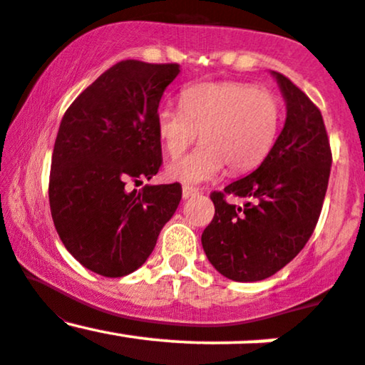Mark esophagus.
I'll list each match as a JSON object with an SVG mask.
<instances>
[{
  "mask_svg": "<svg viewBox=\"0 0 365 365\" xmlns=\"http://www.w3.org/2000/svg\"><path fill=\"white\" fill-rule=\"evenodd\" d=\"M182 195H183V199H190V197L199 195V190H197V188H194V187H183Z\"/></svg>",
  "mask_w": 365,
  "mask_h": 365,
  "instance_id": "1",
  "label": "esophagus"
}]
</instances>
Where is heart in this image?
<instances>
[{"label":"heart","mask_w":365,"mask_h":365,"mask_svg":"<svg viewBox=\"0 0 365 365\" xmlns=\"http://www.w3.org/2000/svg\"><path fill=\"white\" fill-rule=\"evenodd\" d=\"M282 123V104L271 91L244 82L195 83L182 92V108L161 106L156 132L170 158L194 144L187 156L170 163L166 177L197 185L223 173H245L273 149Z\"/></svg>","instance_id":"b5f03b06"}]
</instances>
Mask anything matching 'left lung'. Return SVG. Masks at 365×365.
Listing matches in <instances>:
<instances>
[{"mask_svg": "<svg viewBox=\"0 0 365 365\" xmlns=\"http://www.w3.org/2000/svg\"><path fill=\"white\" fill-rule=\"evenodd\" d=\"M287 120L257 170L212 192L215 217L202 233L209 262L233 282H261L278 273L311 238L331 171L321 111L290 78L273 72ZM226 195L244 196L235 207Z\"/></svg>", "mask_w": 365, "mask_h": 365, "instance_id": "obj_1", "label": "left lung"}]
</instances>
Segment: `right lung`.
<instances>
[{
  "mask_svg": "<svg viewBox=\"0 0 365 365\" xmlns=\"http://www.w3.org/2000/svg\"><path fill=\"white\" fill-rule=\"evenodd\" d=\"M177 63L125 60L70 104L54 142L49 207L63 245L87 269L133 273L148 261L159 232L177 211L182 185H145L161 166L156 113Z\"/></svg>",
  "mask_w": 365,
  "mask_h": 365,
  "instance_id": "right-lung-1",
  "label": "right lung"
}]
</instances>
